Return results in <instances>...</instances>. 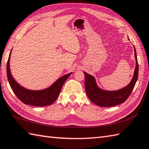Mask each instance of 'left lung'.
<instances>
[{"instance_id": "obj_1", "label": "left lung", "mask_w": 149, "mask_h": 149, "mask_svg": "<svg viewBox=\"0 0 149 149\" xmlns=\"http://www.w3.org/2000/svg\"><path fill=\"white\" fill-rule=\"evenodd\" d=\"M134 49L136 67L134 75L131 83L127 86L116 91H106L97 86L93 76L84 72L85 75V90L91 102L101 107H111L124 102L130 95L136 83L138 77V63L136 52Z\"/></svg>"}]
</instances>
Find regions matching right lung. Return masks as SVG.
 Instances as JSON below:
<instances>
[{"label":"right lung","instance_id":"right-lung-1","mask_svg":"<svg viewBox=\"0 0 149 149\" xmlns=\"http://www.w3.org/2000/svg\"><path fill=\"white\" fill-rule=\"evenodd\" d=\"M11 53V51L9 54L7 63V77L9 85L15 95L25 104L34 106H49L54 102L59 96L63 85L72 73H69L60 77L47 89L42 90H28L18 84L11 75L9 68Z\"/></svg>","mask_w":149,"mask_h":149}]
</instances>
